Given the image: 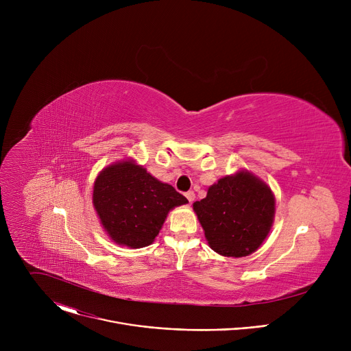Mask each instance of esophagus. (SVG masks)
Here are the masks:
<instances>
[{
    "label": "esophagus",
    "instance_id": "esophagus-1",
    "mask_svg": "<svg viewBox=\"0 0 351 351\" xmlns=\"http://www.w3.org/2000/svg\"><path fill=\"white\" fill-rule=\"evenodd\" d=\"M186 198L189 199V203H193L194 202V198H195V194H194V191H191V190H189L186 194Z\"/></svg>",
    "mask_w": 351,
    "mask_h": 351
}]
</instances>
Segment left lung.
Segmentation results:
<instances>
[{
    "label": "left lung",
    "instance_id": "obj_1",
    "mask_svg": "<svg viewBox=\"0 0 351 351\" xmlns=\"http://www.w3.org/2000/svg\"><path fill=\"white\" fill-rule=\"evenodd\" d=\"M193 208L210 247L225 257H245L265 240L274 221L271 189L248 172L219 179Z\"/></svg>",
    "mask_w": 351,
    "mask_h": 351
}]
</instances>
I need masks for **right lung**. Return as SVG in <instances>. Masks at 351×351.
Wrapping results in <instances>:
<instances>
[{"mask_svg":"<svg viewBox=\"0 0 351 351\" xmlns=\"http://www.w3.org/2000/svg\"><path fill=\"white\" fill-rule=\"evenodd\" d=\"M187 198L133 161L106 168L94 183L93 204L111 239L130 248L152 244L169 210Z\"/></svg>","mask_w":351,"mask_h":351,"instance_id":"add662e5","label":"right lung"}]
</instances>
